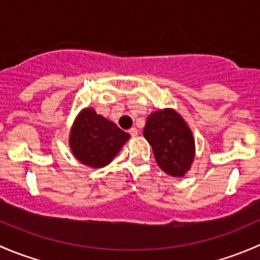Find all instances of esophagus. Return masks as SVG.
Masks as SVG:
<instances>
[{
	"label": "esophagus",
	"mask_w": 260,
	"mask_h": 260,
	"mask_svg": "<svg viewBox=\"0 0 260 260\" xmlns=\"http://www.w3.org/2000/svg\"><path fill=\"white\" fill-rule=\"evenodd\" d=\"M128 132H129V135L132 136V137H136V136H138V129H137V128H135V127L131 128Z\"/></svg>",
	"instance_id": "obj_1"
}]
</instances>
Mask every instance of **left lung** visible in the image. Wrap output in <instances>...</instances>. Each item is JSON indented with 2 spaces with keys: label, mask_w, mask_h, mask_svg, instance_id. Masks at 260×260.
I'll return each instance as SVG.
<instances>
[{
  "label": "left lung",
  "mask_w": 260,
  "mask_h": 260,
  "mask_svg": "<svg viewBox=\"0 0 260 260\" xmlns=\"http://www.w3.org/2000/svg\"><path fill=\"white\" fill-rule=\"evenodd\" d=\"M143 136L162 171L174 177L185 176L195 157V141L177 112L167 108L149 114Z\"/></svg>",
  "instance_id": "8db88e82"
}]
</instances>
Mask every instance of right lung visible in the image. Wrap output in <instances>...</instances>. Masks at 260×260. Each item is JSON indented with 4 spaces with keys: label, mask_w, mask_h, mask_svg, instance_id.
<instances>
[{
    "label": "right lung",
    "mask_w": 260,
    "mask_h": 260,
    "mask_svg": "<svg viewBox=\"0 0 260 260\" xmlns=\"http://www.w3.org/2000/svg\"><path fill=\"white\" fill-rule=\"evenodd\" d=\"M129 135L111 120L96 114L93 108L80 112L70 131L73 154L85 166L104 167L128 141Z\"/></svg>",
    "instance_id": "right-lung-1"
}]
</instances>
